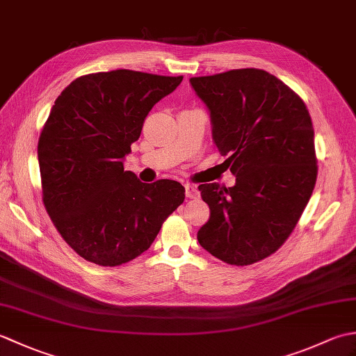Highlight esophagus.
<instances>
[{
	"label": "esophagus",
	"mask_w": 356,
	"mask_h": 356,
	"mask_svg": "<svg viewBox=\"0 0 356 356\" xmlns=\"http://www.w3.org/2000/svg\"><path fill=\"white\" fill-rule=\"evenodd\" d=\"M185 194H186V197H188V199H199L200 191H199L197 185H194V184H186V185H185Z\"/></svg>",
	"instance_id": "esophagus-1"
}]
</instances>
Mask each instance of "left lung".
Wrapping results in <instances>:
<instances>
[{
	"label": "left lung",
	"mask_w": 356,
	"mask_h": 356,
	"mask_svg": "<svg viewBox=\"0 0 356 356\" xmlns=\"http://www.w3.org/2000/svg\"><path fill=\"white\" fill-rule=\"evenodd\" d=\"M190 82L208 105L214 142L236 176L231 188L199 185L209 218L197 240L218 260L248 266L280 249L311 199L318 174L312 119L291 87L260 69Z\"/></svg>",
	"instance_id": "obj_1"
}]
</instances>
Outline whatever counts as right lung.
<instances>
[{
    "mask_svg": "<svg viewBox=\"0 0 356 356\" xmlns=\"http://www.w3.org/2000/svg\"><path fill=\"white\" fill-rule=\"evenodd\" d=\"M182 79L97 72L56 97L38 140L42 203L84 260L110 268L134 260L184 203L185 188L176 180L142 184L122 163L149 110Z\"/></svg>",
    "mask_w": 356,
    "mask_h": 356,
    "instance_id": "1",
    "label": "right lung"
}]
</instances>
